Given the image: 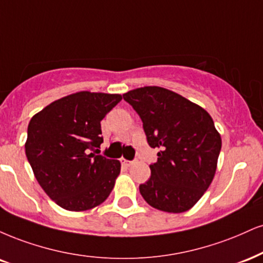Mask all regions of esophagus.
<instances>
[{
    "label": "esophagus",
    "instance_id": "1",
    "mask_svg": "<svg viewBox=\"0 0 263 263\" xmlns=\"http://www.w3.org/2000/svg\"><path fill=\"white\" fill-rule=\"evenodd\" d=\"M120 162H121V164H122L123 166H131L132 164H134V162H131V160L125 159V158H121V159H120Z\"/></svg>",
    "mask_w": 263,
    "mask_h": 263
}]
</instances>
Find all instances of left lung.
I'll use <instances>...</instances> for the list:
<instances>
[{
	"label": "left lung",
	"mask_w": 263,
	"mask_h": 263,
	"mask_svg": "<svg viewBox=\"0 0 263 263\" xmlns=\"http://www.w3.org/2000/svg\"><path fill=\"white\" fill-rule=\"evenodd\" d=\"M142 122L148 144L159 148L151 178L140 185L148 204L169 213L194 207L210 187L222 140L211 115L174 91L143 87L123 94Z\"/></svg>",
	"instance_id": "obj_1"
}]
</instances>
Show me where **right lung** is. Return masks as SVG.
<instances>
[{
  "label": "right lung",
  "mask_w": 263,
  "mask_h": 263,
  "mask_svg": "<svg viewBox=\"0 0 263 263\" xmlns=\"http://www.w3.org/2000/svg\"><path fill=\"white\" fill-rule=\"evenodd\" d=\"M121 99L120 94L80 91L31 118L25 154L37 182L60 207L87 211L109 197L121 164L93 151L103 143L100 121Z\"/></svg>",
  "instance_id": "obj_1"
}]
</instances>
